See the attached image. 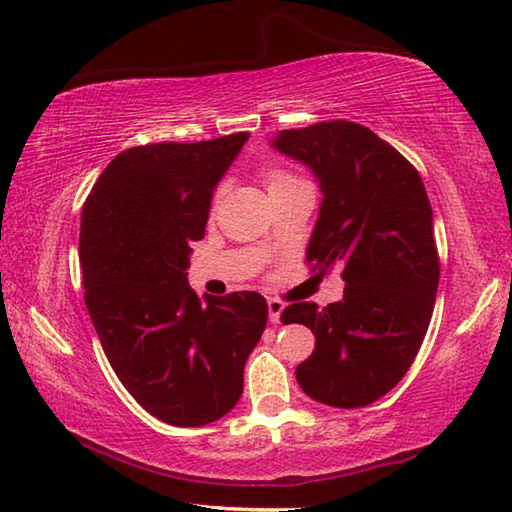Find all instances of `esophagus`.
<instances>
[{"label": "esophagus", "mask_w": 512, "mask_h": 512, "mask_svg": "<svg viewBox=\"0 0 512 512\" xmlns=\"http://www.w3.org/2000/svg\"><path fill=\"white\" fill-rule=\"evenodd\" d=\"M282 311H284V302H282V300H277V298L268 300V320H271L273 325L280 323Z\"/></svg>", "instance_id": "esophagus-1"}]
</instances>
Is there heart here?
<instances>
[{
	"mask_svg": "<svg viewBox=\"0 0 512 512\" xmlns=\"http://www.w3.org/2000/svg\"><path fill=\"white\" fill-rule=\"evenodd\" d=\"M262 178H264L268 192H275V189L287 187V185L298 183V180H300L298 176H293L291 171L282 169V167H273V164H271V167L262 169Z\"/></svg>",
	"mask_w": 512,
	"mask_h": 512,
	"instance_id": "obj_1",
	"label": "heart"
}]
</instances>
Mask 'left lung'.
<instances>
[{
	"label": "left lung",
	"mask_w": 512,
	"mask_h": 512,
	"mask_svg": "<svg viewBox=\"0 0 512 512\" xmlns=\"http://www.w3.org/2000/svg\"><path fill=\"white\" fill-rule=\"evenodd\" d=\"M277 151L314 171L323 203L309 239L311 271L343 264V300L293 302L282 323L307 325L316 348L296 368L311 400L359 409L384 397L418 354L436 302L433 214L413 164L354 121L280 131Z\"/></svg>",
	"instance_id": "obj_1"
}]
</instances>
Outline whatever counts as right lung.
Wrapping results in <instances>:
<instances>
[{
	"label": "right lung",
	"instance_id": "add662e5",
	"mask_svg": "<svg viewBox=\"0 0 512 512\" xmlns=\"http://www.w3.org/2000/svg\"><path fill=\"white\" fill-rule=\"evenodd\" d=\"M250 133L121 151L81 216L85 305L121 384L155 418L201 427L235 409L266 327L255 291L207 296L187 284L214 187Z\"/></svg>",
	"mask_w": 512,
	"mask_h": 512
}]
</instances>
